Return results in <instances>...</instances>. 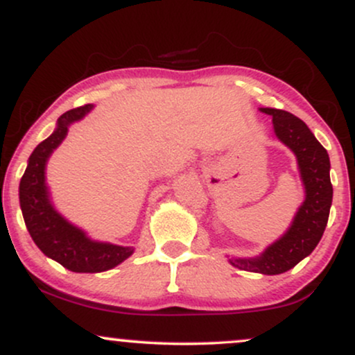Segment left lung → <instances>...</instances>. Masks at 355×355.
Here are the masks:
<instances>
[{
	"instance_id": "8db88e82",
	"label": "left lung",
	"mask_w": 355,
	"mask_h": 355,
	"mask_svg": "<svg viewBox=\"0 0 355 355\" xmlns=\"http://www.w3.org/2000/svg\"><path fill=\"white\" fill-rule=\"evenodd\" d=\"M260 112L272 116L274 135L294 152L305 198L282 237L260 255L230 257L229 262L240 270L277 275L295 267L320 242L332 205L331 160L327 150L300 118L275 108H260Z\"/></svg>"
}]
</instances>
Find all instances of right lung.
I'll list each match as a JSON object with an SVG mask.
<instances>
[{
    "label": "right lung",
    "instance_id": "add662e5",
    "mask_svg": "<svg viewBox=\"0 0 355 355\" xmlns=\"http://www.w3.org/2000/svg\"><path fill=\"white\" fill-rule=\"evenodd\" d=\"M92 110L93 105H85L63 113L56 121L55 132L30 155L19 182V207L33 242L44 255L78 274L110 270L135 252L133 247L89 239L87 232L68 222L51 202L46 185L48 160L68 135L70 125L83 120Z\"/></svg>",
    "mask_w": 355,
    "mask_h": 355
}]
</instances>
